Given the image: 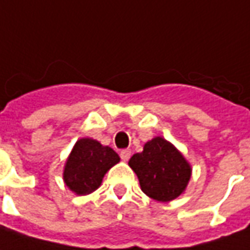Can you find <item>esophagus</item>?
I'll return each mask as SVG.
<instances>
[{
    "label": "esophagus",
    "mask_w": 250,
    "mask_h": 250,
    "mask_svg": "<svg viewBox=\"0 0 250 250\" xmlns=\"http://www.w3.org/2000/svg\"><path fill=\"white\" fill-rule=\"evenodd\" d=\"M121 159L124 162L129 161V158H130V155H132V151L130 149H122L121 151Z\"/></svg>",
    "instance_id": "34e87169"
}]
</instances>
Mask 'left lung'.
<instances>
[{
  "label": "left lung",
  "instance_id": "1",
  "mask_svg": "<svg viewBox=\"0 0 250 250\" xmlns=\"http://www.w3.org/2000/svg\"><path fill=\"white\" fill-rule=\"evenodd\" d=\"M144 193L158 201L178 197L187 188L192 168L180 151L167 140L155 137L140 154L129 159Z\"/></svg>",
  "mask_w": 250,
  "mask_h": 250
}]
</instances>
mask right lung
<instances>
[{
	"instance_id": "obj_1",
	"label": "right lung",
	"mask_w": 250,
	"mask_h": 250,
	"mask_svg": "<svg viewBox=\"0 0 250 250\" xmlns=\"http://www.w3.org/2000/svg\"><path fill=\"white\" fill-rule=\"evenodd\" d=\"M118 162L120 156L113 148L92 139H80L65 163L63 181L72 192L88 194L99 188L108 168Z\"/></svg>"
}]
</instances>
